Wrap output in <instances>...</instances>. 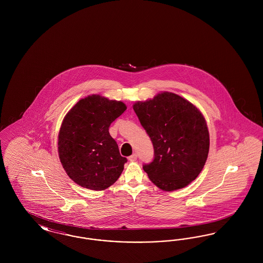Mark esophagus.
I'll use <instances>...</instances> for the list:
<instances>
[{"instance_id":"1","label":"esophagus","mask_w":263,"mask_h":263,"mask_svg":"<svg viewBox=\"0 0 263 263\" xmlns=\"http://www.w3.org/2000/svg\"><path fill=\"white\" fill-rule=\"evenodd\" d=\"M136 160H137V154H133L129 157V161H131V162H134Z\"/></svg>"}]
</instances>
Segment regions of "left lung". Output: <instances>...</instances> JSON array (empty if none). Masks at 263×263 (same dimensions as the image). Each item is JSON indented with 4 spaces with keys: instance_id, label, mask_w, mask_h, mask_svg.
<instances>
[{
    "instance_id": "1",
    "label": "left lung",
    "mask_w": 263,
    "mask_h": 263,
    "mask_svg": "<svg viewBox=\"0 0 263 263\" xmlns=\"http://www.w3.org/2000/svg\"><path fill=\"white\" fill-rule=\"evenodd\" d=\"M149 135L154 159L143 168L158 187H185L200 174L209 153V132L202 113L188 100L164 91L133 105Z\"/></svg>"
}]
</instances>
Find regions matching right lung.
I'll list each match as a JSON object with an SVG mask.
<instances>
[{
	"instance_id": "obj_1",
	"label": "right lung",
	"mask_w": 263,
	"mask_h": 263,
	"mask_svg": "<svg viewBox=\"0 0 263 263\" xmlns=\"http://www.w3.org/2000/svg\"><path fill=\"white\" fill-rule=\"evenodd\" d=\"M122 101L100 96L80 100L63 120L58 152L63 167L77 184L103 190L118 179L127 159L109 134V126L126 110Z\"/></svg>"
}]
</instances>
